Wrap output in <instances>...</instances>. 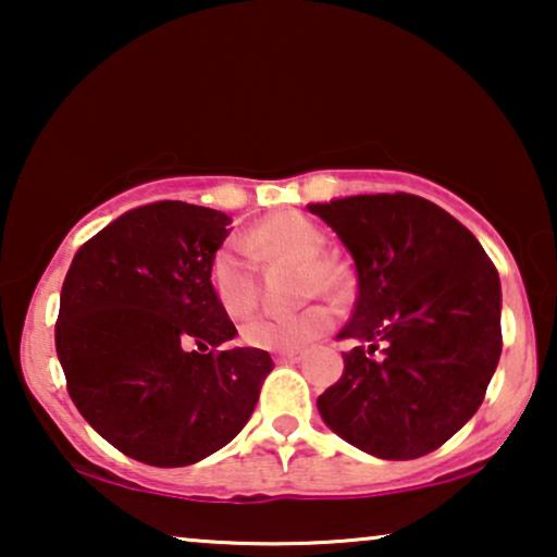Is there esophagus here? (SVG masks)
Here are the masks:
<instances>
[{
    "label": "esophagus",
    "instance_id": "obj_1",
    "mask_svg": "<svg viewBox=\"0 0 557 557\" xmlns=\"http://www.w3.org/2000/svg\"><path fill=\"white\" fill-rule=\"evenodd\" d=\"M276 357V362H299L301 360V352H278V355H273Z\"/></svg>",
    "mask_w": 557,
    "mask_h": 557
}]
</instances>
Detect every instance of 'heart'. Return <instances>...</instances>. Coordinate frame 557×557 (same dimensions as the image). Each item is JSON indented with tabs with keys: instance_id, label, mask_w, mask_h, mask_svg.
I'll return each mask as SVG.
<instances>
[{
	"instance_id": "obj_1",
	"label": "heart",
	"mask_w": 557,
	"mask_h": 557,
	"mask_svg": "<svg viewBox=\"0 0 557 557\" xmlns=\"http://www.w3.org/2000/svg\"><path fill=\"white\" fill-rule=\"evenodd\" d=\"M250 248L265 258L301 261L304 294L337 296L345 288V271L332 258H324L326 235L314 220L301 212H273L250 233ZM246 243L231 238L220 243L208 263V286L212 299L231 319H243L258 304V276L253 253ZM332 326V311L314 304L296 314H261L243 324L240 337L248 347L269 352H294L322 337Z\"/></svg>"
}]
</instances>
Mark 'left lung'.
I'll return each mask as SVG.
<instances>
[{
    "label": "left lung",
    "instance_id": "left-lung-1",
    "mask_svg": "<svg viewBox=\"0 0 557 557\" xmlns=\"http://www.w3.org/2000/svg\"><path fill=\"white\" fill-rule=\"evenodd\" d=\"M357 269L345 372L319 395L330 429L377 459L436 451L482 406L502 355L499 273L459 220L418 195L309 205Z\"/></svg>",
    "mask_w": 557,
    "mask_h": 557
}]
</instances>
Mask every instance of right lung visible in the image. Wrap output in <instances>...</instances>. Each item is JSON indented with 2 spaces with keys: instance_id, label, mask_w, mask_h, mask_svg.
<instances>
[{
  "instance_id": "right-lung-1",
  "label": "right lung",
  "mask_w": 557,
  "mask_h": 557,
  "mask_svg": "<svg viewBox=\"0 0 557 557\" xmlns=\"http://www.w3.org/2000/svg\"><path fill=\"white\" fill-rule=\"evenodd\" d=\"M225 212L162 200L128 210L75 253L55 349L90 429L149 467H187L238 436L273 370L227 347L231 317L208 286Z\"/></svg>"
}]
</instances>
